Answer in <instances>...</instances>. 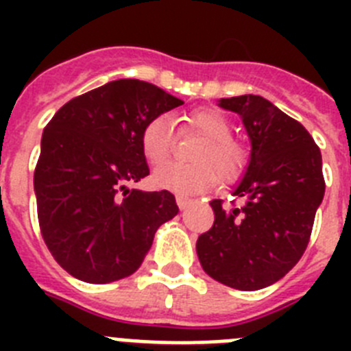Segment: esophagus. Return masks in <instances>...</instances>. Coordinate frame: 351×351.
I'll return each instance as SVG.
<instances>
[{"mask_svg":"<svg viewBox=\"0 0 351 351\" xmlns=\"http://www.w3.org/2000/svg\"><path fill=\"white\" fill-rule=\"evenodd\" d=\"M176 202H178V206H179V209H186V207L190 206L191 202H193V200H191L190 197H184V195H178V197H176Z\"/></svg>","mask_w":351,"mask_h":351,"instance_id":"esophagus-1","label":"esophagus"}]
</instances>
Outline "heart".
I'll return each instance as SVG.
<instances>
[{"instance_id": "obj_1", "label": "heart", "mask_w": 351, "mask_h": 351, "mask_svg": "<svg viewBox=\"0 0 351 351\" xmlns=\"http://www.w3.org/2000/svg\"><path fill=\"white\" fill-rule=\"evenodd\" d=\"M182 133H193L202 142L191 153L195 165L161 167L153 173L154 186L173 193H202L216 182H234L244 173L250 151L232 137V123L214 108H198L184 117ZM173 125L169 116H156L144 126L141 135L142 153L151 165H161L172 154Z\"/></svg>"}]
</instances>
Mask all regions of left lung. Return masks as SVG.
Wrapping results in <instances>:
<instances>
[{
    "mask_svg": "<svg viewBox=\"0 0 351 351\" xmlns=\"http://www.w3.org/2000/svg\"><path fill=\"white\" fill-rule=\"evenodd\" d=\"M219 107L243 117L251 160L232 206L210 200L214 223L198 237L197 255L219 283L260 290L280 281L308 247L325 193L322 153L299 121L262 96L221 98Z\"/></svg>",
    "mask_w": 351,
    "mask_h": 351,
    "instance_id": "left-lung-1",
    "label": "left lung"
}]
</instances>
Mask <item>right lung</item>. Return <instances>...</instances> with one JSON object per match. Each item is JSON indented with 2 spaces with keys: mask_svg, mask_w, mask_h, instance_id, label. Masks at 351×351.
Instances as JSON below:
<instances>
[{
  "mask_svg": "<svg viewBox=\"0 0 351 351\" xmlns=\"http://www.w3.org/2000/svg\"><path fill=\"white\" fill-rule=\"evenodd\" d=\"M184 101L154 84L119 79L71 98L42 135L36 210L51 255L86 283L123 280L141 267L158 226L179 213L170 191L132 190L149 176L141 135Z\"/></svg>",
  "mask_w": 351,
  "mask_h": 351,
  "instance_id": "right-lung-1",
  "label": "right lung"
}]
</instances>
